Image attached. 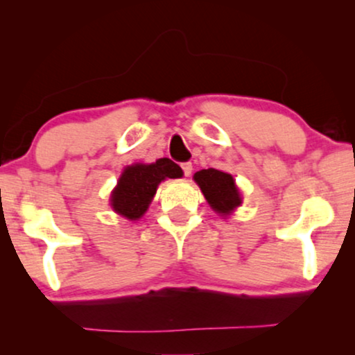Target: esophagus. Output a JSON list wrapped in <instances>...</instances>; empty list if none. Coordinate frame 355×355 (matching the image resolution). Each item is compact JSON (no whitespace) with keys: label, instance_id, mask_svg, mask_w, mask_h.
Instances as JSON below:
<instances>
[{"label":"esophagus","instance_id":"obj_1","mask_svg":"<svg viewBox=\"0 0 355 355\" xmlns=\"http://www.w3.org/2000/svg\"><path fill=\"white\" fill-rule=\"evenodd\" d=\"M181 168H182V173H184V176H191L192 174V163H182L181 164Z\"/></svg>","mask_w":355,"mask_h":355}]
</instances>
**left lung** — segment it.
<instances>
[{"label":"left lung","instance_id":"left-lung-1","mask_svg":"<svg viewBox=\"0 0 355 355\" xmlns=\"http://www.w3.org/2000/svg\"><path fill=\"white\" fill-rule=\"evenodd\" d=\"M193 179L200 186L207 202L216 213L230 215L241 205V196L231 174L218 171L215 168L202 169L193 174Z\"/></svg>","mask_w":355,"mask_h":355}]
</instances>
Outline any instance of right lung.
I'll return each mask as SVG.
<instances>
[{"label":"right lung","instance_id":"add662e5","mask_svg":"<svg viewBox=\"0 0 355 355\" xmlns=\"http://www.w3.org/2000/svg\"><path fill=\"white\" fill-rule=\"evenodd\" d=\"M181 176L182 169L169 158H159L152 164L128 166L111 193V207L128 220H139L152 202L158 184L166 178Z\"/></svg>","mask_w":355,"mask_h":355}]
</instances>
